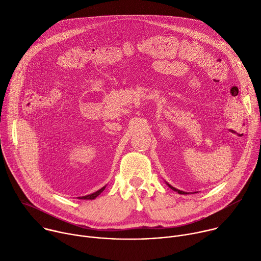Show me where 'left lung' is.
<instances>
[{
  "mask_svg": "<svg viewBox=\"0 0 261 261\" xmlns=\"http://www.w3.org/2000/svg\"><path fill=\"white\" fill-rule=\"evenodd\" d=\"M165 182H166V185H167V186H168V187H169V188H170V189H172V190H173V191H175V192H177V193H178V194H188V193H187V192H184V191H180V190H178V189H175V188H174V187H172V186H171V185H169V184H168V182H167V181H165Z\"/></svg>",
  "mask_w": 261,
  "mask_h": 261,
  "instance_id": "obj_1",
  "label": "left lung"
}]
</instances>
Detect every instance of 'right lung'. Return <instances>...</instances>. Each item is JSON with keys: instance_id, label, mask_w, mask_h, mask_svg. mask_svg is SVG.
<instances>
[{"instance_id": "obj_1", "label": "right lung", "mask_w": 261, "mask_h": 261, "mask_svg": "<svg viewBox=\"0 0 261 261\" xmlns=\"http://www.w3.org/2000/svg\"><path fill=\"white\" fill-rule=\"evenodd\" d=\"M105 188H106V185L104 186V187H102L101 189H99L98 191H96V192H94V193H92V194H89V195H86V196H80V197H77V198H79V199H87V200L95 199L98 195H100V194L105 190Z\"/></svg>"}]
</instances>
